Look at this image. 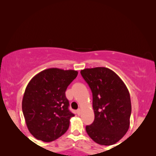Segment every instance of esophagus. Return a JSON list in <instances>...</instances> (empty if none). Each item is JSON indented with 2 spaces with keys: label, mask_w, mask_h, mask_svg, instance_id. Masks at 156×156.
<instances>
[{
  "label": "esophagus",
  "mask_w": 156,
  "mask_h": 156,
  "mask_svg": "<svg viewBox=\"0 0 156 156\" xmlns=\"http://www.w3.org/2000/svg\"><path fill=\"white\" fill-rule=\"evenodd\" d=\"M76 114H77L79 115V116H80V115L81 114V110L80 109V108L76 110Z\"/></svg>",
  "instance_id": "obj_1"
}]
</instances>
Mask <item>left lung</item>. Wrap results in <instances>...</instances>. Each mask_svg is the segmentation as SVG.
I'll return each instance as SVG.
<instances>
[{
	"label": "left lung",
	"instance_id": "1",
	"mask_svg": "<svg viewBox=\"0 0 156 156\" xmlns=\"http://www.w3.org/2000/svg\"><path fill=\"white\" fill-rule=\"evenodd\" d=\"M93 97L94 120L86 126L94 141L102 146L118 142L130 126L131 103L126 86L120 77L106 67L84 69L80 72Z\"/></svg>",
	"mask_w": 156,
	"mask_h": 156
}]
</instances>
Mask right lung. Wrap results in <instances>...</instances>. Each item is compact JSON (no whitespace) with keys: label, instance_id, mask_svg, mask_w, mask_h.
Returning a JSON list of instances; mask_svg holds the SVG:
<instances>
[{"label":"right lung","instance_id":"obj_1","mask_svg":"<svg viewBox=\"0 0 156 156\" xmlns=\"http://www.w3.org/2000/svg\"><path fill=\"white\" fill-rule=\"evenodd\" d=\"M77 74L74 70L50 68L30 81L22 109L27 129L35 138L51 142L67 131L70 118L74 114L69 109L65 91Z\"/></svg>","mask_w":156,"mask_h":156}]
</instances>
